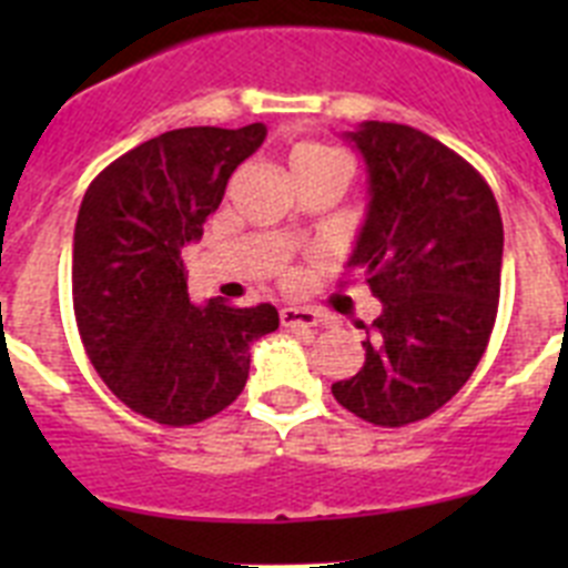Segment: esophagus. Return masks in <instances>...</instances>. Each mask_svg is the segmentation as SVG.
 <instances>
[{
    "instance_id": "obj_1",
    "label": "esophagus",
    "mask_w": 568,
    "mask_h": 568,
    "mask_svg": "<svg viewBox=\"0 0 568 568\" xmlns=\"http://www.w3.org/2000/svg\"><path fill=\"white\" fill-rule=\"evenodd\" d=\"M318 313L310 307H284L281 310V327H315Z\"/></svg>"
}]
</instances>
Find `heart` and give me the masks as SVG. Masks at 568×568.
Returning a JSON list of instances; mask_svg holds the SVG:
<instances>
[{
  "instance_id": "1",
  "label": "heart",
  "mask_w": 568,
  "mask_h": 568,
  "mask_svg": "<svg viewBox=\"0 0 568 568\" xmlns=\"http://www.w3.org/2000/svg\"><path fill=\"white\" fill-rule=\"evenodd\" d=\"M329 153H333V150L321 148V144H304V148L295 150L293 159H290V164H293V168H298V164L313 162V159H321V155H329Z\"/></svg>"
}]
</instances>
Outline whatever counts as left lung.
Returning a JSON list of instances; mask_svg holds the SVG:
<instances>
[{"label": "left lung", "instance_id": "obj_1", "mask_svg": "<svg viewBox=\"0 0 568 568\" xmlns=\"http://www.w3.org/2000/svg\"><path fill=\"white\" fill-rule=\"evenodd\" d=\"M366 164L369 207L346 270L384 304L366 361L333 384L375 426L424 420L475 373L500 298L504 222L484 175L433 135L395 122L346 133Z\"/></svg>", "mask_w": 568, "mask_h": 568}]
</instances>
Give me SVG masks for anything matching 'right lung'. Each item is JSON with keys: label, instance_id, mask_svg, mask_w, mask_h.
<instances>
[{"label": "right lung", "instance_id": "right-lung-1", "mask_svg": "<svg viewBox=\"0 0 568 568\" xmlns=\"http://www.w3.org/2000/svg\"><path fill=\"white\" fill-rule=\"evenodd\" d=\"M264 135L261 122L168 130L108 164L82 199L73 313L84 353L110 393L155 424L227 409L247 384L250 344L278 329L273 304H190L182 258Z\"/></svg>", "mask_w": 568, "mask_h": 568}]
</instances>
